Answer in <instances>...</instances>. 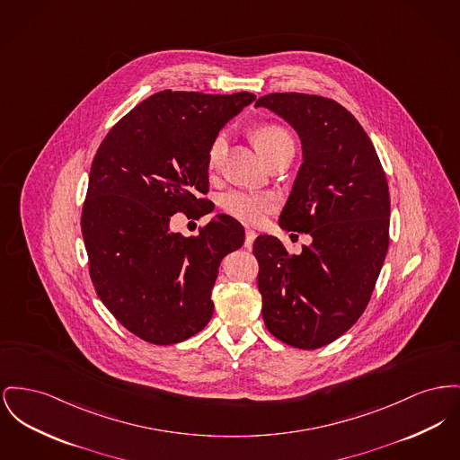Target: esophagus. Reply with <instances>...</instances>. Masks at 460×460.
Masks as SVG:
<instances>
[{"label":"esophagus","instance_id":"1","mask_svg":"<svg viewBox=\"0 0 460 460\" xmlns=\"http://www.w3.org/2000/svg\"><path fill=\"white\" fill-rule=\"evenodd\" d=\"M255 238H257V233H255L253 229H248V227H246V231H244V246L250 248Z\"/></svg>","mask_w":460,"mask_h":460}]
</instances>
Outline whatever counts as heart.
<instances>
[{
    "label": "heart",
    "instance_id": "1",
    "mask_svg": "<svg viewBox=\"0 0 460 460\" xmlns=\"http://www.w3.org/2000/svg\"><path fill=\"white\" fill-rule=\"evenodd\" d=\"M252 138L257 146V149L262 153V156L266 158L270 151H274L276 147L292 142V138L288 136V132L285 128H281L279 125L274 123H262L257 125L252 130ZM226 149V136L218 134L214 137V140L208 146V153H207V163L210 168H214L220 162V156ZM222 207L227 214H231L240 220L250 222V224H257L261 222L264 217L272 212L274 208V199L268 194H259V192H246V190H233L227 192L222 198Z\"/></svg>",
    "mask_w": 460,
    "mask_h": 460
}]
</instances>
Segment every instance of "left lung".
I'll return each mask as SVG.
<instances>
[{"mask_svg": "<svg viewBox=\"0 0 460 460\" xmlns=\"http://www.w3.org/2000/svg\"><path fill=\"white\" fill-rule=\"evenodd\" d=\"M283 118L302 144L285 231L311 234L290 255L261 234L253 243L262 318L298 349H318L346 333L372 297L389 246L391 201L376 147L346 108L307 93H270L255 102Z\"/></svg>", "mask_w": 460, "mask_h": 460, "instance_id": "left-lung-1", "label": "left lung"}]
</instances>
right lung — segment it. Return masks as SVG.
<instances>
[{
  "instance_id": "1",
  "label": "right lung",
  "mask_w": 460,
  "mask_h": 460,
  "mask_svg": "<svg viewBox=\"0 0 460 460\" xmlns=\"http://www.w3.org/2000/svg\"><path fill=\"white\" fill-rule=\"evenodd\" d=\"M255 101L163 90L123 116L92 162L82 233L90 278L111 314L156 346L182 342L214 314L222 259L242 248L243 226L218 214L198 236L170 229V217L208 214V146Z\"/></svg>"
}]
</instances>
